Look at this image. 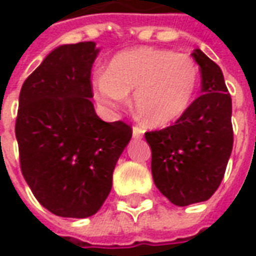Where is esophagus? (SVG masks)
Here are the masks:
<instances>
[{
	"label": "esophagus",
	"instance_id": "1",
	"mask_svg": "<svg viewBox=\"0 0 256 256\" xmlns=\"http://www.w3.org/2000/svg\"><path fill=\"white\" fill-rule=\"evenodd\" d=\"M144 135V130L141 126H138V125H134L132 126V136L134 138H141Z\"/></svg>",
	"mask_w": 256,
	"mask_h": 256
}]
</instances>
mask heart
Segmentation results:
<instances>
[{"mask_svg":"<svg viewBox=\"0 0 256 256\" xmlns=\"http://www.w3.org/2000/svg\"><path fill=\"white\" fill-rule=\"evenodd\" d=\"M200 85V66L188 54L141 46L116 54L95 81V98L108 110L122 108L134 93L136 112L154 126L176 121L190 110Z\"/></svg>","mask_w":256,"mask_h":256,"instance_id":"obj_1","label":"heart"}]
</instances>
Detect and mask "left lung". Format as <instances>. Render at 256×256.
<instances>
[{
	"instance_id": "1",
	"label": "left lung",
	"mask_w": 256,
	"mask_h": 256,
	"mask_svg": "<svg viewBox=\"0 0 256 256\" xmlns=\"http://www.w3.org/2000/svg\"><path fill=\"white\" fill-rule=\"evenodd\" d=\"M201 70V95L174 125L145 132L156 188L174 205L210 200L218 190L234 145L232 100L221 68L201 50L192 52Z\"/></svg>"
}]
</instances>
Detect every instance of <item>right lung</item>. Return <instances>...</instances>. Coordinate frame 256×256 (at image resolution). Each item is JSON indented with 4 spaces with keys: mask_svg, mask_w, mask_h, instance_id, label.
Segmentation results:
<instances>
[{
    "mask_svg": "<svg viewBox=\"0 0 256 256\" xmlns=\"http://www.w3.org/2000/svg\"><path fill=\"white\" fill-rule=\"evenodd\" d=\"M95 42L61 45L20 92L15 121L20 165L38 202L58 216L86 218L102 206L132 128L105 122L91 102Z\"/></svg>",
    "mask_w": 256,
    "mask_h": 256,
    "instance_id": "add662e5",
    "label": "right lung"
}]
</instances>
